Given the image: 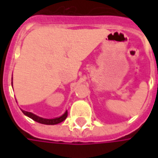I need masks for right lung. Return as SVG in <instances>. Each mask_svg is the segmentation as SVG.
<instances>
[{"instance_id": "obj_1", "label": "right lung", "mask_w": 158, "mask_h": 158, "mask_svg": "<svg viewBox=\"0 0 158 158\" xmlns=\"http://www.w3.org/2000/svg\"><path fill=\"white\" fill-rule=\"evenodd\" d=\"M22 112L24 115H26L27 117H29L30 118H32L33 120H35V122H38L40 123H42V124H47V125H54V124L60 123H62V121H64V120L67 118V117H68V111H66L65 113H63L62 116L58 117V118H44L37 116V115L34 114V113H29V112H26V111H23V110H22Z\"/></svg>"}]
</instances>
